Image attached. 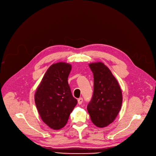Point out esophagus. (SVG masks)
Listing matches in <instances>:
<instances>
[{
  "label": "esophagus",
  "instance_id": "esophagus-1",
  "mask_svg": "<svg viewBox=\"0 0 156 156\" xmlns=\"http://www.w3.org/2000/svg\"><path fill=\"white\" fill-rule=\"evenodd\" d=\"M83 99L82 98H80V99H78V104H80V105H81V104L83 103Z\"/></svg>",
  "mask_w": 156,
  "mask_h": 156
}]
</instances>
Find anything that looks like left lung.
<instances>
[{
    "label": "left lung",
    "instance_id": "left-lung-1",
    "mask_svg": "<svg viewBox=\"0 0 156 156\" xmlns=\"http://www.w3.org/2000/svg\"><path fill=\"white\" fill-rule=\"evenodd\" d=\"M94 75V93L87 111L93 123L99 128L108 126L121 109L122 91L110 69L101 62L89 64Z\"/></svg>",
    "mask_w": 156,
    "mask_h": 156
}]
</instances>
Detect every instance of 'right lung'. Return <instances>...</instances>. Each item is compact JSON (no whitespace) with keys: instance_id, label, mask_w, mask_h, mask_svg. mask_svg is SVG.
<instances>
[{"instance_id":"1","label":"right lung","mask_w":156,"mask_h":156,"mask_svg":"<svg viewBox=\"0 0 156 156\" xmlns=\"http://www.w3.org/2000/svg\"><path fill=\"white\" fill-rule=\"evenodd\" d=\"M70 64L59 62L48 68L35 94L40 116L53 129L62 128L78 103L72 95L68 78Z\"/></svg>"}]
</instances>
